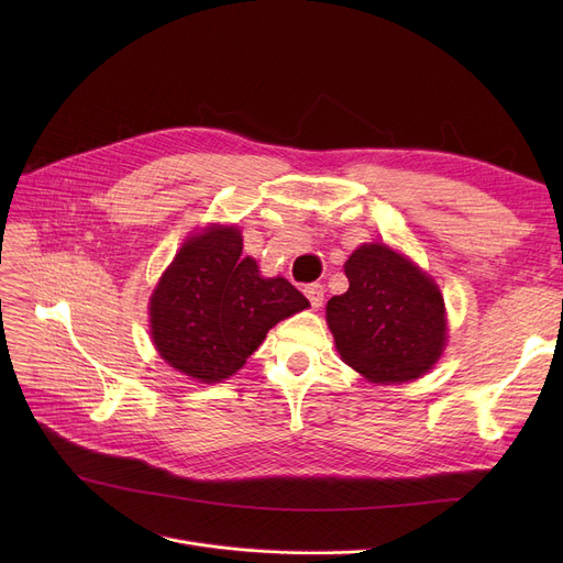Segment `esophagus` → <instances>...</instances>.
Segmentation results:
<instances>
[{
    "instance_id": "esophagus-1",
    "label": "esophagus",
    "mask_w": 563,
    "mask_h": 563,
    "mask_svg": "<svg viewBox=\"0 0 563 563\" xmlns=\"http://www.w3.org/2000/svg\"><path fill=\"white\" fill-rule=\"evenodd\" d=\"M303 291H306V297H308V301H310L312 308H319V306L323 303V291H327V289H323V285L310 283Z\"/></svg>"
}]
</instances>
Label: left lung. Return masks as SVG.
<instances>
[{
    "label": "left lung",
    "mask_w": 563,
    "mask_h": 563,
    "mask_svg": "<svg viewBox=\"0 0 563 563\" xmlns=\"http://www.w3.org/2000/svg\"><path fill=\"white\" fill-rule=\"evenodd\" d=\"M349 289L327 306L342 361L372 383L427 374L448 340L445 301L431 276L386 244H363L344 262Z\"/></svg>",
    "instance_id": "left-lung-1"
}]
</instances>
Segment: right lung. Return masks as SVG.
<instances>
[{"label": "right lung", "mask_w": 563, "mask_h": 563, "mask_svg": "<svg viewBox=\"0 0 563 563\" xmlns=\"http://www.w3.org/2000/svg\"><path fill=\"white\" fill-rule=\"evenodd\" d=\"M242 249L236 225L205 228L177 251L151 297L159 356L202 383L242 369L269 329L310 308L285 278H262Z\"/></svg>", "instance_id": "1"}]
</instances>
